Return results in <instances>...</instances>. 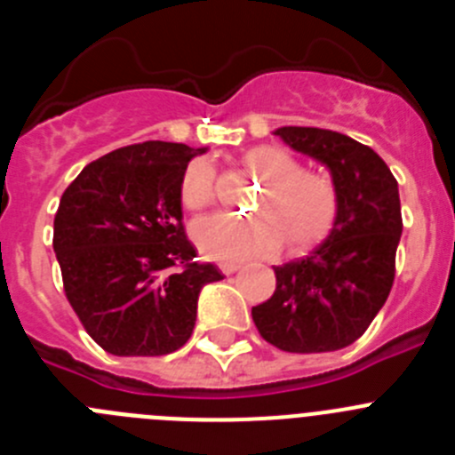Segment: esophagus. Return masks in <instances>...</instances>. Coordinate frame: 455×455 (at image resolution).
<instances>
[{
    "label": "esophagus",
    "mask_w": 455,
    "mask_h": 455,
    "mask_svg": "<svg viewBox=\"0 0 455 455\" xmlns=\"http://www.w3.org/2000/svg\"><path fill=\"white\" fill-rule=\"evenodd\" d=\"M241 268V264H235V262H223L220 264V271L225 273V275H230V273H236Z\"/></svg>",
    "instance_id": "esophagus-1"
}]
</instances>
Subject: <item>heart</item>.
<instances>
[{
    "instance_id": "obj_1",
    "label": "heart",
    "mask_w": 455,
    "mask_h": 455,
    "mask_svg": "<svg viewBox=\"0 0 455 455\" xmlns=\"http://www.w3.org/2000/svg\"><path fill=\"white\" fill-rule=\"evenodd\" d=\"M246 166L264 182L251 219L214 214L193 225V241L219 262H241L273 255L287 239L300 251L332 230L339 212V196L331 175L303 171L300 162L284 148L257 146L243 156ZM216 171L207 159H193L182 175L180 198L191 212L214 200Z\"/></svg>"
}]
</instances>
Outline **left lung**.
Instances as JSON below:
<instances>
[{
  "instance_id": "obj_1",
  "label": "left lung",
  "mask_w": 455,
  "mask_h": 455,
  "mask_svg": "<svg viewBox=\"0 0 455 455\" xmlns=\"http://www.w3.org/2000/svg\"><path fill=\"white\" fill-rule=\"evenodd\" d=\"M275 136L328 166L339 212L323 243L273 268L275 291L252 307V321L280 351H337L364 335L394 284L403 232L399 184L371 148L347 134L280 127Z\"/></svg>"
}]
</instances>
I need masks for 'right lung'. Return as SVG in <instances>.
Here are the masks:
<instances>
[{"mask_svg":"<svg viewBox=\"0 0 455 455\" xmlns=\"http://www.w3.org/2000/svg\"><path fill=\"white\" fill-rule=\"evenodd\" d=\"M204 148L146 140L88 164L63 191L54 252L88 335L114 355H168L188 341L200 289L223 280L196 262L180 184Z\"/></svg>","mask_w":455,"mask_h":455,"instance_id":"add662e5","label":"right lung"}]
</instances>
